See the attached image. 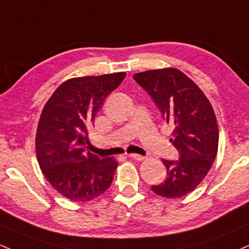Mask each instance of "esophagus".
<instances>
[{
    "mask_svg": "<svg viewBox=\"0 0 249 249\" xmlns=\"http://www.w3.org/2000/svg\"><path fill=\"white\" fill-rule=\"evenodd\" d=\"M129 157L132 158V160H145V157H144V156H141V155H137V154H130Z\"/></svg>",
    "mask_w": 249,
    "mask_h": 249,
    "instance_id": "esophagus-1",
    "label": "esophagus"
}]
</instances>
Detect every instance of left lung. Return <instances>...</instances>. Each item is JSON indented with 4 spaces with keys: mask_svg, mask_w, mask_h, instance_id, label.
<instances>
[{
    "mask_svg": "<svg viewBox=\"0 0 249 249\" xmlns=\"http://www.w3.org/2000/svg\"><path fill=\"white\" fill-rule=\"evenodd\" d=\"M133 79L174 126L170 142L179 155L178 160H162L166 178L151 190L166 198L182 197L200 184L216 157L218 126L214 110L197 85L176 68L146 71Z\"/></svg>",
    "mask_w": 249,
    "mask_h": 249,
    "instance_id": "left-lung-1",
    "label": "left lung"
}]
</instances>
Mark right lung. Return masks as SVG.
Instances as JSON below:
<instances>
[{
	"mask_svg": "<svg viewBox=\"0 0 249 249\" xmlns=\"http://www.w3.org/2000/svg\"><path fill=\"white\" fill-rule=\"evenodd\" d=\"M126 73L65 81L46 103L37 125L36 156L49 184L65 197L87 202L110 188L118 162L89 151V127Z\"/></svg>",
	"mask_w": 249,
	"mask_h": 249,
	"instance_id": "obj_1",
	"label": "right lung"
}]
</instances>
